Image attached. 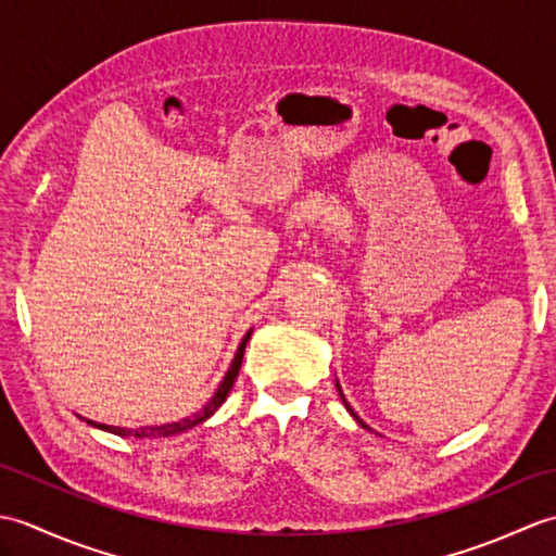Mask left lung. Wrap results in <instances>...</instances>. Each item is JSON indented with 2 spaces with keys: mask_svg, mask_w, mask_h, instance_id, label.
Returning a JSON list of instances; mask_svg holds the SVG:
<instances>
[{
  "mask_svg": "<svg viewBox=\"0 0 556 556\" xmlns=\"http://www.w3.org/2000/svg\"><path fill=\"white\" fill-rule=\"evenodd\" d=\"M337 389H339V394H341V387H339V382H337ZM341 401H344V406H346V410H349V413H351V416H353V418H356V422H358V425H361V428H368V425H365V422H363V420H361V418H358V416H356V413H353V408H351V406H349V401H346V399H344V394H341ZM368 430H370V428H368Z\"/></svg>",
  "mask_w": 556,
  "mask_h": 556,
  "instance_id": "obj_1",
  "label": "left lung"
}]
</instances>
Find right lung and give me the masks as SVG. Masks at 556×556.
<instances>
[{"mask_svg": "<svg viewBox=\"0 0 556 556\" xmlns=\"http://www.w3.org/2000/svg\"><path fill=\"white\" fill-rule=\"evenodd\" d=\"M251 334H253V329H248L245 332V337L241 339V344H239V349H236V353H233V361H231V365H229V370L224 372V380L219 382V387L215 389V394H212V399L207 401V404L200 408V410H195L193 416H188V418H181V420H172V422H164V425H143V428H114V425H104V422H96V420H88V418H83V416H78L80 420H86L90 428H98V430H104V432H112V434H119V437H169V434H179V432H184V430H191L193 425H200L203 420H207L212 413H215L224 401H227V396H229V392H231V387H233V380H236V375H239V370H241V361H243V351H245V344H248V339H251Z\"/></svg>", "mask_w": 556, "mask_h": 556, "instance_id": "right-lung-1", "label": "right lung"}]
</instances>
